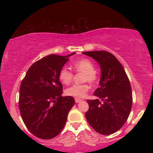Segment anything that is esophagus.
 Masks as SVG:
<instances>
[{"mask_svg": "<svg viewBox=\"0 0 153 153\" xmlns=\"http://www.w3.org/2000/svg\"><path fill=\"white\" fill-rule=\"evenodd\" d=\"M75 103H79V102H80V101H81L82 100L80 99H77V98H75Z\"/></svg>", "mask_w": 153, "mask_h": 153, "instance_id": "1", "label": "esophagus"}]
</instances>
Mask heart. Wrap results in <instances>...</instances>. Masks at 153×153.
Here are the masks:
<instances>
[{"mask_svg":"<svg viewBox=\"0 0 153 153\" xmlns=\"http://www.w3.org/2000/svg\"><path fill=\"white\" fill-rule=\"evenodd\" d=\"M73 68L76 73H83L82 82H88L90 84H95L99 80V76L95 71L94 64L87 59H82L76 61L73 64ZM59 81L65 85H68L73 80V72L64 67L60 69L58 74ZM89 91V85L88 83L74 84L65 90L67 96L73 97L82 98L86 95Z\"/></svg>","mask_w":153,"mask_h":153,"instance_id":"1","label":"heart"}]
</instances>
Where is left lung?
Listing matches in <instances>:
<instances>
[{
    "instance_id": "obj_1",
    "label": "left lung",
    "mask_w": 153,
    "mask_h": 153,
    "mask_svg": "<svg viewBox=\"0 0 153 153\" xmlns=\"http://www.w3.org/2000/svg\"><path fill=\"white\" fill-rule=\"evenodd\" d=\"M99 63L101 69L100 87L94 95L97 99L87 100L88 122L103 135L114 134L127 122L131 106L132 93L124 68L114 55L106 51L83 52Z\"/></svg>"
}]
</instances>
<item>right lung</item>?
Wrapping results in <instances>:
<instances>
[{
	"label": "right lung",
	"instance_id": "right-lung-1",
	"mask_svg": "<svg viewBox=\"0 0 153 153\" xmlns=\"http://www.w3.org/2000/svg\"><path fill=\"white\" fill-rule=\"evenodd\" d=\"M50 54L33 63L21 82L19 107L26 128L36 137L50 140L65 127L75 104L72 96H62L58 74L69 56Z\"/></svg>",
	"mask_w": 153,
	"mask_h": 153
}]
</instances>
